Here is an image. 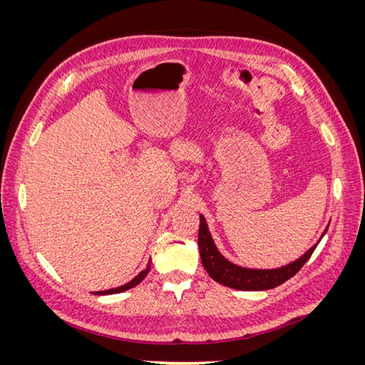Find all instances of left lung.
<instances>
[{
    "label": "left lung",
    "instance_id": "left-lung-1",
    "mask_svg": "<svg viewBox=\"0 0 365 365\" xmlns=\"http://www.w3.org/2000/svg\"><path fill=\"white\" fill-rule=\"evenodd\" d=\"M329 228V227H327ZM327 228L324 230L323 236L326 235ZM322 236V237H323ZM317 244L309 248L300 259L284 264L282 268L275 269H251L239 267V264L231 263L220 254L215 245L213 237L210 235L205 217L200 215V233H197V245H200L201 262L210 277L217 283L228 286V288L239 291H267L272 289L275 286L284 283L302 269L303 264L312 256Z\"/></svg>",
    "mask_w": 365,
    "mask_h": 365
}]
</instances>
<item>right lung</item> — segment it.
I'll list each match as a JSON object with an SVG mask.
<instances>
[{"label": "right lung", "mask_w": 365, "mask_h": 365, "mask_svg": "<svg viewBox=\"0 0 365 365\" xmlns=\"http://www.w3.org/2000/svg\"><path fill=\"white\" fill-rule=\"evenodd\" d=\"M149 269H150V260L148 262V267L143 269L138 275H135L134 279H132L129 283H126V284H123V286H118V288H114V289H108V291H97V292H94L96 295H108V294H118V292H123V291H128V289H130V288H134V286H137L143 279L146 277L148 275V272H149Z\"/></svg>", "instance_id": "1"}]
</instances>
